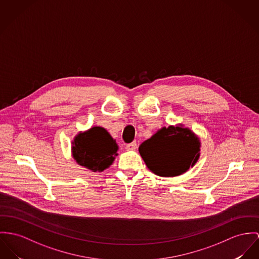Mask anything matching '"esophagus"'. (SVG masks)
Returning a JSON list of instances; mask_svg holds the SVG:
<instances>
[{
  "mask_svg": "<svg viewBox=\"0 0 259 259\" xmlns=\"http://www.w3.org/2000/svg\"><path fill=\"white\" fill-rule=\"evenodd\" d=\"M136 149H137V143L136 142H132V143L126 145V150L127 151H134Z\"/></svg>",
  "mask_w": 259,
  "mask_h": 259,
  "instance_id": "34e87169",
  "label": "esophagus"
}]
</instances>
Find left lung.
I'll return each instance as SVG.
<instances>
[{"label":"left lung","mask_w":259,"mask_h":259,"mask_svg":"<svg viewBox=\"0 0 259 259\" xmlns=\"http://www.w3.org/2000/svg\"><path fill=\"white\" fill-rule=\"evenodd\" d=\"M199 137L182 124L159 129L144 141L139 153L148 168L163 178L178 177L193 167L200 158Z\"/></svg>","instance_id":"obj_1"}]
</instances>
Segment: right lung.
Masks as SVG:
<instances>
[{
	"mask_svg": "<svg viewBox=\"0 0 259 259\" xmlns=\"http://www.w3.org/2000/svg\"><path fill=\"white\" fill-rule=\"evenodd\" d=\"M118 144L106 129L95 126L72 141V155L78 164L94 172L108 168L118 155Z\"/></svg>",
	"mask_w": 259,
	"mask_h": 259,
	"instance_id": "add662e5",
	"label": "right lung"
}]
</instances>
